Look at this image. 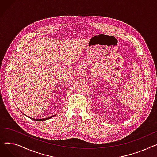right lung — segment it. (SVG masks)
Masks as SVG:
<instances>
[{"mask_svg": "<svg viewBox=\"0 0 157 157\" xmlns=\"http://www.w3.org/2000/svg\"><path fill=\"white\" fill-rule=\"evenodd\" d=\"M54 116H51V117L46 118H43V119H34V118H31L32 120H34L35 121H44V120H48V119H50V118H52Z\"/></svg>", "mask_w": 157, "mask_h": 157, "instance_id": "obj_1", "label": "right lung"}]
</instances>
